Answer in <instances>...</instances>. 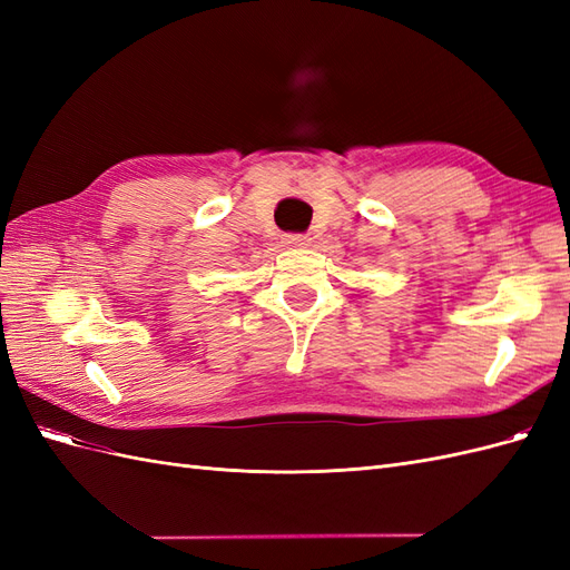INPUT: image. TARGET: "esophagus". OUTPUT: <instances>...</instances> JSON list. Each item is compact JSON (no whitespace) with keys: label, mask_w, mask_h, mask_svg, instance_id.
Instances as JSON below:
<instances>
[{"label":"esophagus","mask_w":570,"mask_h":570,"mask_svg":"<svg viewBox=\"0 0 570 570\" xmlns=\"http://www.w3.org/2000/svg\"><path fill=\"white\" fill-rule=\"evenodd\" d=\"M283 243H285L287 247H306L308 243H312V239H308L306 235H285Z\"/></svg>","instance_id":"1"}]
</instances>
